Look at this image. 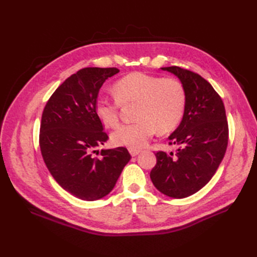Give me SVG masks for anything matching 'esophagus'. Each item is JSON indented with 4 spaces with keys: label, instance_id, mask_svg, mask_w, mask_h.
Here are the masks:
<instances>
[{
    "label": "esophagus",
    "instance_id": "esophagus-1",
    "mask_svg": "<svg viewBox=\"0 0 257 257\" xmlns=\"http://www.w3.org/2000/svg\"><path fill=\"white\" fill-rule=\"evenodd\" d=\"M129 152H130V155H132L133 157H136V156H138L140 154L141 150H139V149H130Z\"/></svg>",
    "mask_w": 257,
    "mask_h": 257
}]
</instances>
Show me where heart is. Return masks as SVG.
<instances>
[{
	"instance_id": "b5f03b06",
	"label": "heart",
	"mask_w": 257,
	"mask_h": 257,
	"mask_svg": "<svg viewBox=\"0 0 257 257\" xmlns=\"http://www.w3.org/2000/svg\"><path fill=\"white\" fill-rule=\"evenodd\" d=\"M114 100L100 97L95 102V114L107 127L119 122L120 103L138 101L133 123L121 124L111 134L114 146L139 149L150 140L158 129L169 133L178 127L185 109V91L173 78H163L141 72L130 73L112 86Z\"/></svg>"
}]
</instances>
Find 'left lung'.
Instances as JSON below:
<instances>
[{"label": "left lung", "mask_w": 257, "mask_h": 257, "mask_svg": "<svg viewBox=\"0 0 257 257\" xmlns=\"http://www.w3.org/2000/svg\"><path fill=\"white\" fill-rule=\"evenodd\" d=\"M179 78L185 91L181 122L169 136L177 151H159L150 172L157 190L174 199L198 192L214 176L225 155L228 127L224 103L200 75L178 66L161 67Z\"/></svg>", "instance_id": "obj_1"}]
</instances>
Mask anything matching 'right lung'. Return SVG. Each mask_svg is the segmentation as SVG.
<instances>
[{
  "label": "right lung",
  "instance_id": "add662e5",
  "mask_svg": "<svg viewBox=\"0 0 257 257\" xmlns=\"http://www.w3.org/2000/svg\"><path fill=\"white\" fill-rule=\"evenodd\" d=\"M118 73L117 68L78 70L55 90L42 114L43 159L56 182L80 200L95 201L110 193L130 160L123 147L97 150L108 136L95 114V102L105 80Z\"/></svg>",
  "mask_w": 257,
  "mask_h": 257
}]
</instances>
